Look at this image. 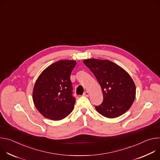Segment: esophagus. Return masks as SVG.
Listing matches in <instances>:
<instances>
[{"label":"esophagus","instance_id":"1","mask_svg":"<svg viewBox=\"0 0 160 160\" xmlns=\"http://www.w3.org/2000/svg\"><path fill=\"white\" fill-rule=\"evenodd\" d=\"M83 95L84 96H85V97H88L89 96V92H88V91H85V92L83 93Z\"/></svg>","mask_w":160,"mask_h":160}]
</instances>
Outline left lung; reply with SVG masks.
<instances>
[{"label": "left lung", "instance_id": "8db88e82", "mask_svg": "<svg viewBox=\"0 0 160 160\" xmlns=\"http://www.w3.org/2000/svg\"><path fill=\"white\" fill-rule=\"evenodd\" d=\"M83 63L89 68L101 85L103 101L96 106L101 115L114 118L121 116L132 105L135 98V85L122 68L110 61L88 59Z\"/></svg>", "mask_w": 160, "mask_h": 160}]
</instances>
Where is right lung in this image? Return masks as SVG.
Here are the masks:
<instances>
[{
	"instance_id": "add662e5",
	"label": "right lung",
	"mask_w": 160,
	"mask_h": 160,
	"mask_svg": "<svg viewBox=\"0 0 160 160\" xmlns=\"http://www.w3.org/2000/svg\"><path fill=\"white\" fill-rule=\"evenodd\" d=\"M77 62L61 60L44 70L33 90V101L37 110L47 118L61 120L73 111L76 99L73 96L71 73Z\"/></svg>"
}]
</instances>
